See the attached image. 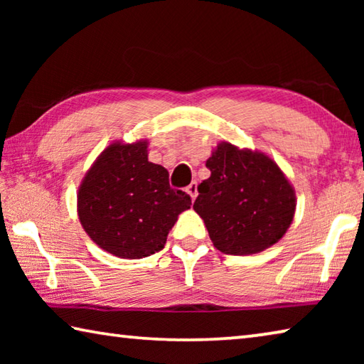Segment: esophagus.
<instances>
[{
	"label": "esophagus",
	"instance_id": "34e87169",
	"mask_svg": "<svg viewBox=\"0 0 364 364\" xmlns=\"http://www.w3.org/2000/svg\"><path fill=\"white\" fill-rule=\"evenodd\" d=\"M186 193L191 196V199H193V200L196 199V197H197V183L196 181L189 184V186L186 188Z\"/></svg>",
	"mask_w": 364,
	"mask_h": 364
}]
</instances>
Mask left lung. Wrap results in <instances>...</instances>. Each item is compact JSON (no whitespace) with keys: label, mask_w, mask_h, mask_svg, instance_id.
I'll return each mask as SVG.
<instances>
[{"label":"left lung","mask_w":364,"mask_h":364,"mask_svg":"<svg viewBox=\"0 0 364 364\" xmlns=\"http://www.w3.org/2000/svg\"><path fill=\"white\" fill-rule=\"evenodd\" d=\"M210 178L194 210L215 247L230 255L258 254L284 236L295 213V191L267 154L220 143L207 160Z\"/></svg>","instance_id":"left-lung-1"}]
</instances>
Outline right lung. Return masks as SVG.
Segmentation results:
<instances>
[{"label": "right lung", "instance_id": "obj_1", "mask_svg": "<svg viewBox=\"0 0 364 364\" xmlns=\"http://www.w3.org/2000/svg\"><path fill=\"white\" fill-rule=\"evenodd\" d=\"M191 197L171 189L168 171L147 159V141H115L86 171L77 194L83 230L102 250L143 258L162 250Z\"/></svg>", "mask_w": 364, "mask_h": 364}]
</instances>
